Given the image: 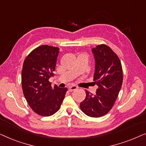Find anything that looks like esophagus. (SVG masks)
I'll use <instances>...</instances> for the list:
<instances>
[{
  "label": "esophagus",
  "mask_w": 146,
  "mask_h": 146,
  "mask_svg": "<svg viewBox=\"0 0 146 146\" xmlns=\"http://www.w3.org/2000/svg\"><path fill=\"white\" fill-rule=\"evenodd\" d=\"M77 88H78V87L76 86V85H71V86L68 87V90L69 91H73L74 90H76Z\"/></svg>",
  "instance_id": "obj_1"
}]
</instances>
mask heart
Segmentation results:
<instances>
[{"label":"heart","mask_w":146,"mask_h":146,"mask_svg":"<svg viewBox=\"0 0 146 146\" xmlns=\"http://www.w3.org/2000/svg\"><path fill=\"white\" fill-rule=\"evenodd\" d=\"M82 55H83V54H82Z\"/></svg>","instance_id":"heart-1"}]
</instances>
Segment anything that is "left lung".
Instances as JSON below:
<instances>
[{
  "label": "left lung",
  "mask_w": 146,
  "mask_h": 146,
  "mask_svg": "<svg viewBox=\"0 0 146 146\" xmlns=\"http://www.w3.org/2000/svg\"><path fill=\"white\" fill-rule=\"evenodd\" d=\"M94 56L93 81L98 86L96 94L86 90V98L80 104L82 111L92 117H102L113 106L123 82L121 61L110 46L100 44L92 48Z\"/></svg>",
  "instance_id": "1"
}]
</instances>
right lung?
<instances>
[{
    "instance_id": "add662e5",
    "label": "right lung",
    "mask_w": 146,
    "mask_h": 146,
    "mask_svg": "<svg viewBox=\"0 0 146 146\" xmlns=\"http://www.w3.org/2000/svg\"><path fill=\"white\" fill-rule=\"evenodd\" d=\"M59 48L41 45L31 52L23 63L22 87L29 106L38 115L50 116L59 110L67 89L51 87Z\"/></svg>"
}]
</instances>
